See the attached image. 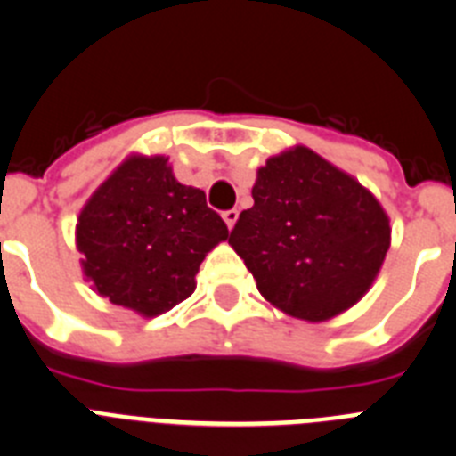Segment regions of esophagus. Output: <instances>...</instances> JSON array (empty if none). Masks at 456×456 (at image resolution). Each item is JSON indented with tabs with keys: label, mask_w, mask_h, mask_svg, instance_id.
Returning a JSON list of instances; mask_svg holds the SVG:
<instances>
[{
	"label": "esophagus",
	"mask_w": 456,
	"mask_h": 456,
	"mask_svg": "<svg viewBox=\"0 0 456 456\" xmlns=\"http://www.w3.org/2000/svg\"><path fill=\"white\" fill-rule=\"evenodd\" d=\"M223 220H224V223H227V227L232 229L233 224H236V220H238V211H236V208H227V211H223Z\"/></svg>",
	"instance_id": "obj_1"
}]
</instances>
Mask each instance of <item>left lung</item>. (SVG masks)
<instances>
[{"instance_id":"left-lung-1","label":"left lung","mask_w":456,"mask_h":456,"mask_svg":"<svg viewBox=\"0 0 456 456\" xmlns=\"http://www.w3.org/2000/svg\"><path fill=\"white\" fill-rule=\"evenodd\" d=\"M252 198L229 245L268 302L318 322L363 297L391 245L387 213L370 191L295 147L265 161Z\"/></svg>"}]
</instances>
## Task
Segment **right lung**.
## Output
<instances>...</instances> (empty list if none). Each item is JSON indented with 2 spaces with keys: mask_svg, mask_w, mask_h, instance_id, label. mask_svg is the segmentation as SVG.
I'll list each match as a JSON object with an SVG mask.
<instances>
[{
  "mask_svg": "<svg viewBox=\"0 0 456 456\" xmlns=\"http://www.w3.org/2000/svg\"><path fill=\"white\" fill-rule=\"evenodd\" d=\"M229 229L166 157H131L88 200L77 223L84 273L113 305L159 315L195 290L207 252Z\"/></svg>",
  "mask_w": 456,
  "mask_h": 456,
  "instance_id": "right-lung-1",
  "label": "right lung"
}]
</instances>
